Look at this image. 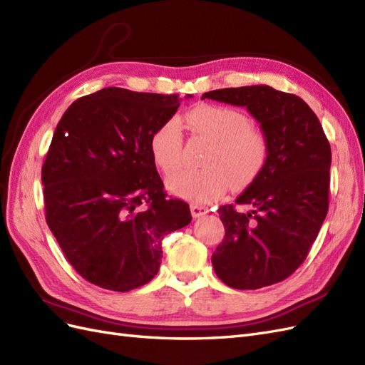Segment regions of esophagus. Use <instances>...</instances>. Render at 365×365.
<instances>
[{"label": "esophagus", "mask_w": 365, "mask_h": 365, "mask_svg": "<svg viewBox=\"0 0 365 365\" xmlns=\"http://www.w3.org/2000/svg\"><path fill=\"white\" fill-rule=\"evenodd\" d=\"M190 212H192V216L193 217H200L202 215H205L208 212V208L204 207V205H197V204H192L190 205Z\"/></svg>", "instance_id": "obj_1"}]
</instances>
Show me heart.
Segmentation results:
<instances>
[{
    "instance_id": "b5f03b06",
    "label": "heart",
    "mask_w": 365,
    "mask_h": 365,
    "mask_svg": "<svg viewBox=\"0 0 365 365\" xmlns=\"http://www.w3.org/2000/svg\"><path fill=\"white\" fill-rule=\"evenodd\" d=\"M187 121L195 132L212 143L202 169H187L169 181L170 189L192 202L204 204L222 196L230 184L239 189L250 184L268 158V141L250 118L235 108L205 105L193 109ZM150 153L158 168L172 175L180 169L182 132L178 118H169L153 130Z\"/></svg>"
}]
</instances>
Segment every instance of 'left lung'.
<instances>
[{
    "instance_id": "obj_1",
    "label": "left lung",
    "mask_w": 365,
    "mask_h": 365,
    "mask_svg": "<svg viewBox=\"0 0 365 365\" xmlns=\"http://www.w3.org/2000/svg\"><path fill=\"white\" fill-rule=\"evenodd\" d=\"M202 98L245 106L268 141V158L236 204L217 212L225 227L212 256L217 277L230 288L259 289L300 267L329 210L330 152L318 117L298 96L268 85L224 88Z\"/></svg>"
}]
</instances>
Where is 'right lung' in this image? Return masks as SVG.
<instances>
[{
  "instance_id": "obj_1",
  "label": "right lung",
  "mask_w": 365,
  "mask_h": 365,
  "mask_svg": "<svg viewBox=\"0 0 365 365\" xmlns=\"http://www.w3.org/2000/svg\"><path fill=\"white\" fill-rule=\"evenodd\" d=\"M180 101L103 88L73 102L54 130L42 165L47 224L71 267L103 289L149 283L164 236L190 224L189 204L164 192L149 148Z\"/></svg>"
}]
</instances>
